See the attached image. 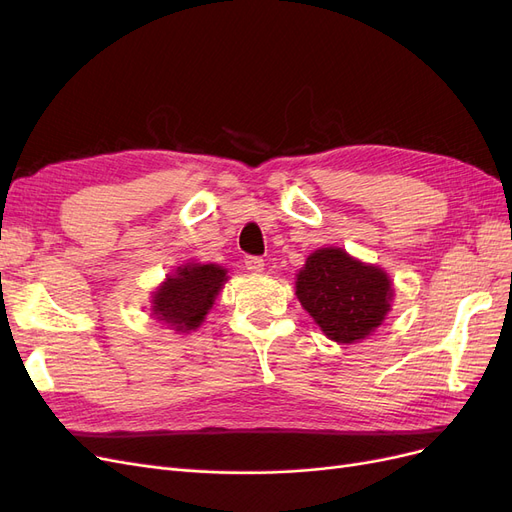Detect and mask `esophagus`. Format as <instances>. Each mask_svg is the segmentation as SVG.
I'll list each match as a JSON object with an SVG mask.
<instances>
[{"label":"esophagus","mask_w":512,"mask_h":512,"mask_svg":"<svg viewBox=\"0 0 512 512\" xmlns=\"http://www.w3.org/2000/svg\"><path fill=\"white\" fill-rule=\"evenodd\" d=\"M245 267L252 273H262V269H265V260L260 256H245Z\"/></svg>","instance_id":"34e87169"}]
</instances>
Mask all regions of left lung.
<instances>
[{"label":"left lung","instance_id":"1","mask_svg":"<svg viewBox=\"0 0 512 512\" xmlns=\"http://www.w3.org/2000/svg\"><path fill=\"white\" fill-rule=\"evenodd\" d=\"M297 297L329 339L354 344L374 333L393 301L389 275L346 254L320 247L297 275Z\"/></svg>","mask_w":512,"mask_h":512}]
</instances>
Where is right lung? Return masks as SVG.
I'll list each match as a JSON object with an SVG mask.
<instances>
[{
  "label": "right lung",
  "mask_w": 512,
  "mask_h": 512,
  "mask_svg": "<svg viewBox=\"0 0 512 512\" xmlns=\"http://www.w3.org/2000/svg\"><path fill=\"white\" fill-rule=\"evenodd\" d=\"M226 280V269L220 265L185 262L153 292V316L170 324L175 331H196Z\"/></svg>",
  "instance_id": "1"
}]
</instances>
